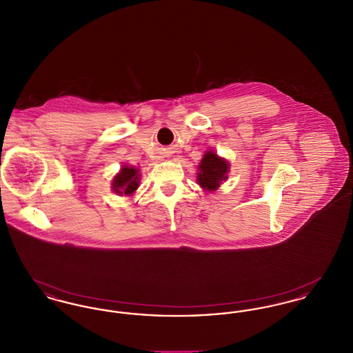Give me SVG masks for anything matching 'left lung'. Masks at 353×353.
I'll return each instance as SVG.
<instances>
[{
	"instance_id": "1",
	"label": "left lung",
	"mask_w": 353,
	"mask_h": 353,
	"mask_svg": "<svg viewBox=\"0 0 353 353\" xmlns=\"http://www.w3.org/2000/svg\"><path fill=\"white\" fill-rule=\"evenodd\" d=\"M200 173L197 181L206 190H216L221 181L226 179L229 164L226 160L219 157L214 152H206L200 164Z\"/></svg>"
}]
</instances>
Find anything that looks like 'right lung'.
<instances>
[{"mask_svg": "<svg viewBox=\"0 0 353 353\" xmlns=\"http://www.w3.org/2000/svg\"><path fill=\"white\" fill-rule=\"evenodd\" d=\"M139 186V170L130 167H123L118 176H115L112 188L119 196L132 194Z\"/></svg>", "mask_w": 353, "mask_h": 353, "instance_id": "add662e5", "label": "right lung"}]
</instances>
